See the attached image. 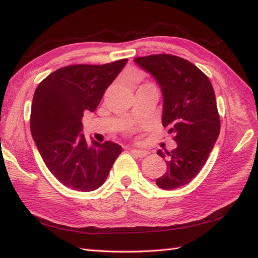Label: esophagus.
Listing matches in <instances>:
<instances>
[{
  "instance_id": "esophagus-1",
  "label": "esophagus",
  "mask_w": 258,
  "mask_h": 258,
  "mask_svg": "<svg viewBox=\"0 0 258 258\" xmlns=\"http://www.w3.org/2000/svg\"><path fill=\"white\" fill-rule=\"evenodd\" d=\"M131 153L132 154H134L135 156L138 157H145L147 154H149V152L147 151H144V150H136V149H130Z\"/></svg>"
}]
</instances>
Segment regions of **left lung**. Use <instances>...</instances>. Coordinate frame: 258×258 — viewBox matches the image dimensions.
<instances>
[{
  "label": "left lung",
  "mask_w": 258,
  "mask_h": 258,
  "mask_svg": "<svg viewBox=\"0 0 258 258\" xmlns=\"http://www.w3.org/2000/svg\"><path fill=\"white\" fill-rule=\"evenodd\" d=\"M141 68L160 84L163 97V126L168 127L177 147L158 150L167 169L156 179L163 189L189 183L205 165L220 135L221 119L210 79L193 63L172 54L135 57Z\"/></svg>",
  "instance_id": "left-lung-1"
}]
</instances>
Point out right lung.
Segmentation results:
<instances>
[{"label": "right lung", "mask_w": 258, "mask_h": 258, "mask_svg": "<svg viewBox=\"0 0 258 258\" xmlns=\"http://www.w3.org/2000/svg\"><path fill=\"white\" fill-rule=\"evenodd\" d=\"M127 58L102 65L74 64L38 84L31 108V133L45 165L67 187L91 191L105 182L122 146L81 134L85 111L94 112Z\"/></svg>", "instance_id": "right-lung-1"}]
</instances>
